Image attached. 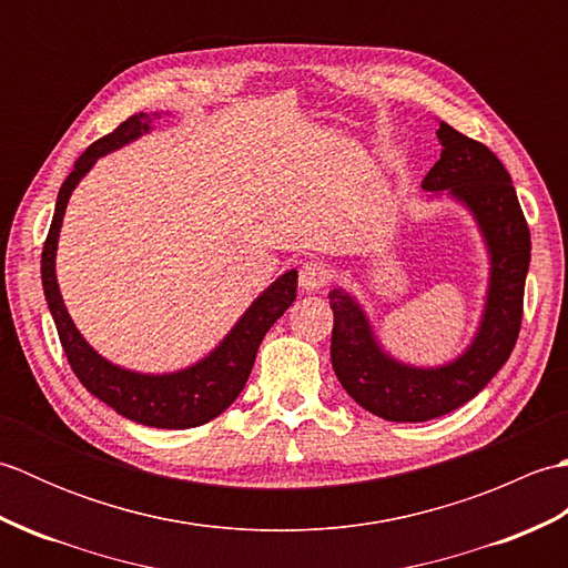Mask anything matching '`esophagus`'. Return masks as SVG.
<instances>
[{
  "label": "esophagus",
  "mask_w": 568,
  "mask_h": 568,
  "mask_svg": "<svg viewBox=\"0 0 568 568\" xmlns=\"http://www.w3.org/2000/svg\"><path fill=\"white\" fill-rule=\"evenodd\" d=\"M297 281L303 291H320V287H324L332 281V271H329V265L322 261H305L303 265H300Z\"/></svg>",
  "instance_id": "34e87169"
}]
</instances>
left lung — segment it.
I'll return each mask as SVG.
<instances>
[{
  "label": "left lung",
  "mask_w": 568,
  "mask_h": 568,
  "mask_svg": "<svg viewBox=\"0 0 568 568\" xmlns=\"http://www.w3.org/2000/svg\"><path fill=\"white\" fill-rule=\"evenodd\" d=\"M442 155L422 190L462 202L484 234L490 275L486 307L474 342L444 366L419 368L383 352L364 307L342 287L329 293L334 310L332 366L354 400L390 422H427L462 407L486 388L510 358L523 324L529 229L510 173L484 143L439 122Z\"/></svg>",
  "instance_id": "1"
}]
</instances>
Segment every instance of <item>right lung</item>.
<instances>
[{"mask_svg": "<svg viewBox=\"0 0 568 568\" xmlns=\"http://www.w3.org/2000/svg\"><path fill=\"white\" fill-rule=\"evenodd\" d=\"M151 122L153 119L146 112L129 116L112 134L94 141L75 161V168H72V173L65 178L63 187L58 192L53 222L51 229H48L41 253V281L45 303L53 315L68 364L75 371L84 388L94 397H100L104 405L116 409L119 415L139 422V425L187 429L200 427L204 422L222 415L236 400L239 393L244 390L265 332L293 305L297 295V271L283 273L275 283L265 287L234 324L232 332L220 342V346H214L210 356H204L197 364L183 371L161 373V376L159 373L129 371L106 361L82 339V334L68 315L55 281V251L68 200L80 180L98 163V159L136 141L141 134H149Z\"/></svg>", "mask_w": 568, "mask_h": 568, "instance_id": "1", "label": "right lung"}]
</instances>
